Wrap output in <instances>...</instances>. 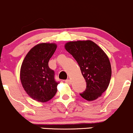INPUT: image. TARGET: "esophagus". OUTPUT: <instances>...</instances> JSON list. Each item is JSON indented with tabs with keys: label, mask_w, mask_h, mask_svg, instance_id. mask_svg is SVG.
I'll list each match as a JSON object with an SVG mask.
<instances>
[{
	"label": "esophagus",
	"mask_w": 133,
	"mask_h": 133,
	"mask_svg": "<svg viewBox=\"0 0 133 133\" xmlns=\"http://www.w3.org/2000/svg\"><path fill=\"white\" fill-rule=\"evenodd\" d=\"M65 82L67 83V84H70L71 83V80L69 79H66L65 81Z\"/></svg>",
	"instance_id": "esophagus-1"
}]
</instances>
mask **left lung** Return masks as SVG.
I'll return each mask as SVG.
<instances>
[{
    "label": "left lung",
    "instance_id": "left-lung-1",
    "mask_svg": "<svg viewBox=\"0 0 133 133\" xmlns=\"http://www.w3.org/2000/svg\"><path fill=\"white\" fill-rule=\"evenodd\" d=\"M65 49L77 61L86 80L87 88L80 95L88 101L101 97L109 87L112 75L110 62L106 54L91 40L68 42Z\"/></svg>",
    "mask_w": 133,
    "mask_h": 133
}]
</instances>
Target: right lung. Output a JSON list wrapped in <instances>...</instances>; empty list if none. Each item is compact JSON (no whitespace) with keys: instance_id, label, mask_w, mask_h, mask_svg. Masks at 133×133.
<instances>
[{"instance_id":"obj_1","label":"right lung","mask_w":133,"mask_h":133,"mask_svg":"<svg viewBox=\"0 0 133 133\" xmlns=\"http://www.w3.org/2000/svg\"><path fill=\"white\" fill-rule=\"evenodd\" d=\"M56 49L55 43H39L29 51L23 61L20 70L22 86L36 101H49L57 91L59 82L55 80L54 71L49 67Z\"/></svg>"}]
</instances>
